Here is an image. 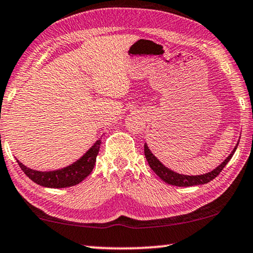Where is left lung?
<instances>
[{
  "label": "left lung",
  "mask_w": 253,
  "mask_h": 253,
  "mask_svg": "<svg viewBox=\"0 0 253 253\" xmlns=\"http://www.w3.org/2000/svg\"><path fill=\"white\" fill-rule=\"evenodd\" d=\"M237 145H239V143L236 144L234 150L232 151V153L229 154V156L224 160L223 164H220L216 169H213L212 171L207 172V174H203V175H199V176L180 175V174H177V172H175V171L170 170V169H168L167 167H165V166L161 164L156 157L153 156L152 152H151L146 144H144V154H145V158H146V160H148L151 169H152V170L156 172V174L159 176L160 178L164 180V182L170 184V185L187 187V186H193V185H202V184H207V183H209L210 180L216 178V177L220 174V171L223 170L225 166L227 165L228 161L231 160L233 154H234V152L236 151Z\"/></svg>",
  "instance_id": "left-lung-1"
}]
</instances>
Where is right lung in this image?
<instances>
[{"label": "right lung", "mask_w": 253, "mask_h": 253, "mask_svg": "<svg viewBox=\"0 0 253 253\" xmlns=\"http://www.w3.org/2000/svg\"><path fill=\"white\" fill-rule=\"evenodd\" d=\"M101 141L97 139L92 148H90L81 159L76 163L68 166L66 168L59 169L54 171H37L34 169L27 168L17 160L19 167L27 175L33 182L41 186L51 188H62L77 185L85 179L92 172L96 163L97 153L100 151Z\"/></svg>", "instance_id": "add662e5"}]
</instances>
